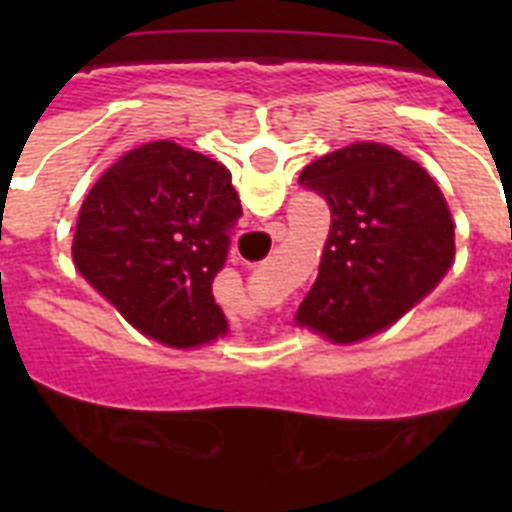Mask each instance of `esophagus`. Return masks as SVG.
<instances>
[{
	"label": "esophagus",
	"mask_w": 512,
	"mask_h": 512,
	"mask_svg": "<svg viewBox=\"0 0 512 512\" xmlns=\"http://www.w3.org/2000/svg\"><path fill=\"white\" fill-rule=\"evenodd\" d=\"M271 233H274V238H277V241H282V238H284V225H274V230H271Z\"/></svg>",
	"instance_id": "1"
}]
</instances>
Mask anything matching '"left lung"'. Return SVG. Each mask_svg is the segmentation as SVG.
<instances>
[{
	"instance_id": "8db88e82",
	"label": "left lung",
	"mask_w": 512,
	"mask_h": 512,
	"mask_svg": "<svg viewBox=\"0 0 512 512\" xmlns=\"http://www.w3.org/2000/svg\"><path fill=\"white\" fill-rule=\"evenodd\" d=\"M300 184L330 207L318 279L297 323L336 343L369 338L423 300L454 261V220L431 174L382 143L305 166Z\"/></svg>"
}]
</instances>
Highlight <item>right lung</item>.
Segmentation results:
<instances>
[{
	"instance_id": "right-lung-1",
	"label": "right lung",
	"mask_w": 512,
	"mask_h": 512,
	"mask_svg": "<svg viewBox=\"0 0 512 512\" xmlns=\"http://www.w3.org/2000/svg\"><path fill=\"white\" fill-rule=\"evenodd\" d=\"M243 215L230 171L174 140L133 148L81 205L74 264L130 325L174 348L223 336L212 297Z\"/></svg>"
}]
</instances>
